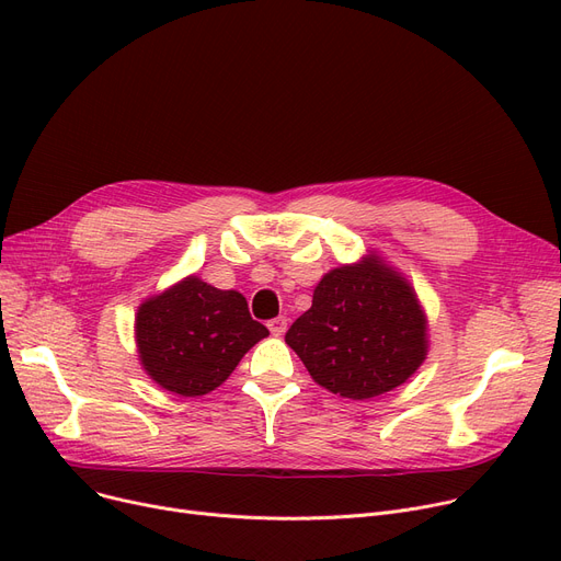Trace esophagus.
Wrapping results in <instances>:
<instances>
[{
	"instance_id": "1",
	"label": "esophagus",
	"mask_w": 561,
	"mask_h": 561,
	"mask_svg": "<svg viewBox=\"0 0 561 561\" xmlns=\"http://www.w3.org/2000/svg\"><path fill=\"white\" fill-rule=\"evenodd\" d=\"M286 325H288V321H286V316H277V319H273V321H267V330H271L275 336H282L284 332H286Z\"/></svg>"
}]
</instances>
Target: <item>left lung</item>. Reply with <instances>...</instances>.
<instances>
[{
  "label": "left lung",
  "mask_w": 561,
  "mask_h": 561,
  "mask_svg": "<svg viewBox=\"0 0 561 561\" xmlns=\"http://www.w3.org/2000/svg\"><path fill=\"white\" fill-rule=\"evenodd\" d=\"M286 344L313 382L364 401L392 392L422 367L428 321L410 282L369 252L323 275Z\"/></svg>",
  "instance_id": "left-lung-1"
}]
</instances>
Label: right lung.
Returning a JSON list of instances; mask_svg holds the SVG:
<instances>
[{"label":"right lung","instance_id":"1","mask_svg":"<svg viewBox=\"0 0 561 561\" xmlns=\"http://www.w3.org/2000/svg\"><path fill=\"white\" fill-rule=\"evenodd\" d=\"M267 334L242 294L215 288L197 275L146 298L135 313L141 369L167 392L192 399L220 387Z\"/></svg>","mask_w":561,"mask_h":561}]
</instances>
